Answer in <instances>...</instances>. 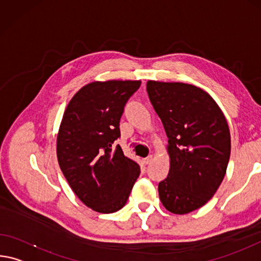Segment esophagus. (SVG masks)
Here are the masks:
<instances>
[{
  "instance_id": "esophagus-1",
  "label": "esophagus",
  "mask_w": 261,
  "mask_h": 261,
  "mask_svg": "<svg viewBox=\"0 0 261 261\" xmlns=\"http://www.w3.org/2000/svg\"><path fill=\"white\" fill-rule=\"evenodd\" d=\"M152 160H153V155L151 154V155H148V156H146V158H144V159H143V163H144V164H146V165H147V164H150Z\"/></svg>"
}]
</instances>
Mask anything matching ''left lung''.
Returning <instances> with one entry per match:
<instances>
[{
	"label": "left lung",
	"instance_id": "obj_1",
	"mask_svg": "<svg viewBox=\"0 0 261 261\" xmlns=\"http://www.w3.org/2000/svg\"><path fill=\"white\" fill-rule=\"evenodd\" d=\"M148 97L168 137L169 172L158 186L168 212L185 215L214 196L226 173L230 130L214 98L196 86L148 80Z\"/></svg>",
	"mask_w": 261,
	"mask_h": 261
}]
</instances>
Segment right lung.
Masks as SVG:
<instances>
[{"mask_svg": "<svg viewBox=\"0 0 261 261\" xmlns=\"http://www.w3.org/2000/svg\"><path fill=\"white\" fill-rule=\"evenodd\" d=\"M140 80L93 81L66 107L57 136L58 163L74 194L88 208L111 214L125 205L139 165L113 144L119 119Z\"/></svg>", "mask_w": 261, "mask_h": 261, "instance_id": "1", "label": "right lung"}]
</instances>
